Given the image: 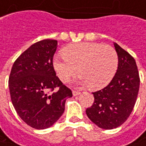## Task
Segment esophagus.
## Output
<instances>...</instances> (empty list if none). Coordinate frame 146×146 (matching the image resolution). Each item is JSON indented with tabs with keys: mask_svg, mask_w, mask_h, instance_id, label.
<instances>
[{
	"mask_svg": "<svg viewBox=\"0 0 146 146\" xmlns=\"http://www.w3.org/2000/svg\"><path fill=\"white\" fill-rule=\"evenodd\" d=\"M80 92L79 91H76V90H73V96H77V95H79L80 94Z\"/></svg>",
	"mask_w": 146,
	"mask_h": 146,
	"instance_id": "obj_1",
	"label": "esophagus"
}]
</instances>
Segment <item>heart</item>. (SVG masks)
Masks as SVG:
<instances>
[{
	"mask_svg": "<svg viewBox=\"0 0 146 146\" xmlns=\"http://www.w3.org/2000/svg\"><path fill=\"white\" fill-rule=\"evenodd\" d=\"M63 56L53 60L59 78L67 82L78 72V83L99 90L108 86L118 66V56L112 47L101 43H78L64 48Z\"/></svg>",
	"mask_w": 146,
	"mask_h": 146,
	"instance_id": "heart-1",
	"label": "heart"
}]
</instances>
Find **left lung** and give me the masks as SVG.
Instances as JSON below:
<instances>
[{"label": "left lung", "instance_id": "1", "mask_svg": "<svg viewBox=\"0 0 146 146\" xmlns=\"http://www.w3.org/2000/svg\"><path fill=\"white\" fill-rule=\"evenodd\" d=\"M118 68L108 86L94 92L93 105L86 111L98 127L113 129L123 124L133 111L140 86L137 66L134 58L116 43Z\"/></svg>", "mask_w": 146, "mask_h": 146}]
</instances>
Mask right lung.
Returning <instances> with one entry per match:
<instances>
[{"instance_id":"add662e5","label":"right lung","mask_w":146,"mask_h":146,"mask_svg":"<svg viewBox=\"0 0 146 146\" xmlns=\"http://www.w3.org/2000/svg\"><path fill=\"white\" fill-rule=\"evenodd\" d=\"M57 40L32 44L13 63L9 78L10 98L18 115L36 129L51 127L62 115L73 94L56 75L53 56Z\"/></svg>"}]
</instances>
